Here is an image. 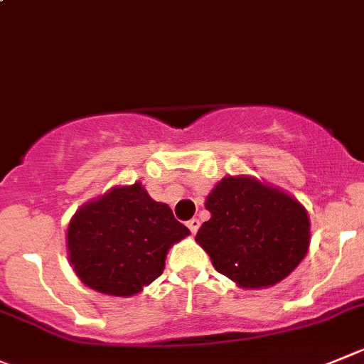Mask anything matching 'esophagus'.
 Segmentation results:
<instances>
[{"label": "esophagus", "instance_id": "34e87169", "mask_svg": "<svg viewBox=\"0 0 364 364\" xmlns=\"http://www.w3.org/2000/svg\"><path fill=\"white\" fill-rule=\"evenodd\" d=\"M188 227H189V230H191V234H196V230L200 228V220L193 218V220L188 221Z\"/></svg>", "mask_w": 364, "mask_h": 364}]
</instances>
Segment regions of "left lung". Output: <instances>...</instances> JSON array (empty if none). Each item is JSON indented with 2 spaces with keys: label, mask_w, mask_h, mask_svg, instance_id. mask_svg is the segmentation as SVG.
Segmentation results:
<instances>
[{
  "label": "left lung",
  "mask_w": 364,
  "mask_h": 364,
  "mask_svg": "<svg viewBox=\"0 0 364 364\" xmlns=\"http://www.w3.org/2000/svg\"><path fill=\"white\" fill-rule=\"evenodd\" d=\"M210 220L195 241L243 289L272 288L309 250L307 210L293 195L250 175H228L205 198Z\"/></svg>",
  "instance_id": "1"
}]
</instances>
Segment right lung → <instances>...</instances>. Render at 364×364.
<instances>
[{
	"label": "right lung",
	"mask_w": 364,
	"mask_h": 364,
	"mask_svg": "<svg viewBox=\"0 0 364 364\" xmlns=\"http://www.w3.org/2000/svg\"><path fill=\"white\" fill-rule=\"evenodd\" d=\"M191 232L141 182L114 186L73 214L65 234L69 264L95 291L134 296L162 275L166 255Z\"/></svg>",
	"instance_id": "obj_1"
}]
</instances>
